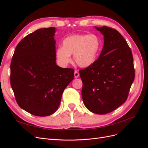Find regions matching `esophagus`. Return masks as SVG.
Masks as SVG:
<instances>
[{
    "label": "esophagus",
    "mask_w": 148,
    "mask_h": 148,
    "mask_svg": "<svg viewBox=\"0 0 148 148\" xmlns=\"http://www.w3.org/2000/svg\"><path fill=\"white\" fill-rule=\"evenodd\" d=\"M79 74L78 73V71L77 70H75V72H74V77L75 78H77L78 77H79Z\"/></svg>",
    "instance_id": "34e87169"
}]
</instances>
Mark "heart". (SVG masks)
<instances>
[{
	"instance_id": "b5f03b06",
	"label": "heart",
	"mask_w": 148,
	"mask_h": 148,
	"mask_svg": "<svg viewBox=\"0 0 148 148\" xmlns=\"http://www.w3.org/2000/svg\"><path fill=\"white\" fill-rule=\"evenodd\" d=\"M101 42L95 34H74L66 37L62 47L57 49L56 56L60 65L65 66L71 61L70 55L79 66L86 68L95 63L99 52Z\"/></svg>"
}]
</instances>
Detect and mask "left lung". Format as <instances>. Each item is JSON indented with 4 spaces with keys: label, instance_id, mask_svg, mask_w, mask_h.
I'll return each instance as SVG.
<instances>
[{
    "label": "left lung",
    "instance_id": "left-lung-1",
    "mask_svg": "<svg viewBox=\"0 0 148 148\" xmlns=\"http://www.w3.org/2000/svg\"><path fill=\"white\" fill-rule=\"evenodd\" d=\"M95 28L104 36V46L95 63L79 72L84 104L92 113L102 115L127 101L135 69L131 49L119 31L106 26Z\"/></svg>",
    "mask_w": 148,
    "mask_h": 148
}]
</instances>
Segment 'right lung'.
<instances>
[{
    "mask_svg": "<svg viewBox=\"0 0 148 148\" xmlns=\"http://www.w3.org/2000/svg\"><path fill=\"white\" fill-rule=\"evenodd\" d=\"M56 28L39 29L21 39L10 65V84L17 104L29 114L46 117L59 107L74 70L56 64Z\"/></svg>",
    "mask_w": 148,
    "mask_h": 148,
    "instance_id": "right-lung-1",
    "label": "right lung"
}]
</instances>
